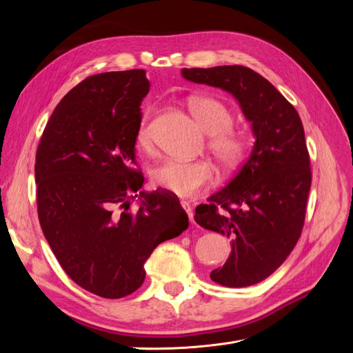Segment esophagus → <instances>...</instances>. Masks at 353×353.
Masks as SVG:
<instances>
[{
	"label": "esophagus",
	"mask_w": 353,
	"mask_h": 353,
	"mask_svg": "<svg viewBox=\"0 0 353 353\" xmlns=\"http://www.w3.org/2000/svg\"><path fill=\"white\" fill-rule=\"evenodd\" d=\"M181 205H183L184 210L187 212V215H188L190 222H193V221H194V218H193V208H191L187 201H183V203H181Z\"/></svg>",
	"instance_id": "esophagus-1"
}]
</instances>
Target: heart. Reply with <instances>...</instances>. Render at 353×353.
Returning a JSON list of instances; mask_svg holds the SVG:
<instances>
[{"instance_id":"obj_1","label":"heart","mask_w":353,"mask_h":353,"mask_svg":"<svg viewBox=\"0 0 353 353\" xmlns=\"http://www.w3.org/2000/svg\"><path fill=\"white\" fill-rule=\"evenodd\" d=\"M203 131L206 145L222 169H237L249 153L248 138L232 130L234 116L225 103L213 97H193L188 103ZM154 110H147L137 131V144L150 148L153 144ZM153 183L178 197H196L215 184L216 170L208 160L165 159L152 170Z\"/></svg>"}]
</instances>
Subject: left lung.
I'll return each mask as SVG.
<instances>
[{
    "instance_id": "obj_1",
    "label": "left lung",
    "mask_w": 353,
    "mask_h": 353,
    "mask_svg": "<svg viewBox=\"0 0 353 353\" xmlns=\"http://www.w3.org/2000/svg\"><path fill=\"white\" fill-rule=\"evenodd\" d=\"M183 77L231 92L252 122L250 157L208 205L196 208L194 219L232 240L230 258L210 279L227 287L253 285L287 259L303 230L312 172L301 116L249 68H184Z\"/></svg>"
}]
</instances>
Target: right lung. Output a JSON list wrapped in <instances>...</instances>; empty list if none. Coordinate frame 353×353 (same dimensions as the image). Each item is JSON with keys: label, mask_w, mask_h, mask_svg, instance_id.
Wrapping results in <instances>:
<instances>
[{"label": "right lung", "mask_w": 353, "mask_h": 353, "mask_svg": "<svg viewBox=\"0 0 353 353\" xmlns=\"http://www.w3.org/2000/svg\"><path fill=\"white\" fill-rule=\"evenodd\" d=\"M148 88L143 69L85 78L57 104L37 148L42 232L70 279L105 299L140 288L156 245L188 227L176 196L140 193L135 141ZM138 195L145 200L132 211Z\"/></svg>", "instance_id": "1"}]
</instances>
